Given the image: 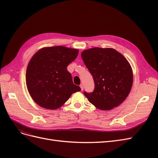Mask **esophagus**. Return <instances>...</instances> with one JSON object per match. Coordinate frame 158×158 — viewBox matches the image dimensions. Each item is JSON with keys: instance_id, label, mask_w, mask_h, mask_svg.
Masks as SVG:
<instances>
[{"instance_id": "obj_1", "label": "esophagus", "mask_w": 158, "mask_h": 158, "mask_svg": "<svg viewBox=\"0 0 158 158\" xmlns=\"http://www.w3.org/2000/svg\"><path fill=\"white\" fill-rule=\"evenodd\" d=\"M80 88H81V90H83V89H84V85H83L82 84H81L80 85Z\"/></svg>"}]
</instances>
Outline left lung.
Returning a JSON list of instances; mask_svg holds the SVG:
<instances>
[{"mask_svg": "<svg viewBox=\"0 0 158 158\" xmlns=\"http://www.w3.org/2000/svg\"><path fill=\"white\" fill-rule=\"evenodd\" d=\"M81 56L95 84L94 92H84L88 101L103 111L125 101L133 82L132 68L125 57L114 49L99 47L85 50Z\"/></svg>", "mask_w": 158, "mask_h": 158, "instance_id": "8db88e82", "label": "left lung"}]
</instances>
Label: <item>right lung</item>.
Instances as JSON below:
<instances>
[{"label":"right lung","mask_w":158,"mask_h":158,"mask_svg":"<svg viewBox=\"0 0 158 158\" xmlns=\"http://www.w3.org/2000/svg\"><path fill=\"white\" fill-rule=\"evenodd\" d=\"M78 55V49L55 46L42 48L32 56L27 67L26 80L28 92L37 105L56 109L73 93L80 92V86L74 84L66 69Z\"/></svg>","instance_id":"1"}]
</instances>
